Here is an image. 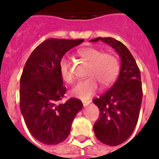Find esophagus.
I'll use <instances>...</instances> for the list:
<instances>
[{"label": "esophagus", "instance_id": "obj_1", "mask_svg": "<svg viewBox=\"0 0 159 159\" xmlns=\"http://www.w3.org/2000/svg\"><path fill=\"white\" fill-rule=\"evenodd\" d=\"M82 102H83V105L86 107V106H88V105H89V103L91 102V101H89V100H87V101H82Z\"/></svg>", "mask_w": 159, "mask_h": 159}]
</instances>
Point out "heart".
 I'll return each instance as SVG.
<instances>
[{"label":"heart","mask_w":159,"mask_h":159,"mask_svg":"<svg viewBox=\"0 0 159 159\" xmlns=\"http://www.w3.org/2000/svg\"><path fill=\"white\" fill-rule=\"evenodd\" d=\"M78 56L89 64L87 72V76L89 77L77 83L70 93L77 98L87 100L97 91L98 82L102 86H109L115 81L119 74V61L112 54L103 53L101 49L93 47L80 49ZM59 73L64 82H73L74 76L70 69V61L66 57L60 60Z\"/></svg>","instance_id":"1"}]
</instances>
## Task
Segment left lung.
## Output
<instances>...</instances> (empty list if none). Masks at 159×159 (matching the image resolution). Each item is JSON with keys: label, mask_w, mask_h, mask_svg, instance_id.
<instances>
[{"label": "left lung", "mask_w": 159, "mask_h": 159, "mask_svg": "<svg viewBox=\"0 0 159 159\" xmlns=\"http://www.w3.org/2000/svg\"><path fill=\"white\" fill-rule=\"evenodd\" d=\"M111 46L121 59L119 78L112 87L93 102L99 108V118L94 125L96 138L109 146L123 143L131 136L137 124L143 89L141 72L128 48L111 37L96 38Z\"/></svg>", "instance_id": "8db88e82"}]
</instances>
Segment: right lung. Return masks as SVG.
<instances>
[{"label": "right lung", "instance_id": "add662e5", "mask_svg": "<svg viewBox=\"0 0 159 159\" xmlns=\"http://www.w3.org/2000/svg\"><path fill=\"white\" fill-rule=\"evenodd\" d=\"M84 40L48 39L27 59L20 78V111L31 134L40 143L55 145L68 137L82 102L70 98L60 102L66 93L59 73L64 55Z\"/></svg>", "mask_w": 159, "mask_h": 159}]
</instances>
